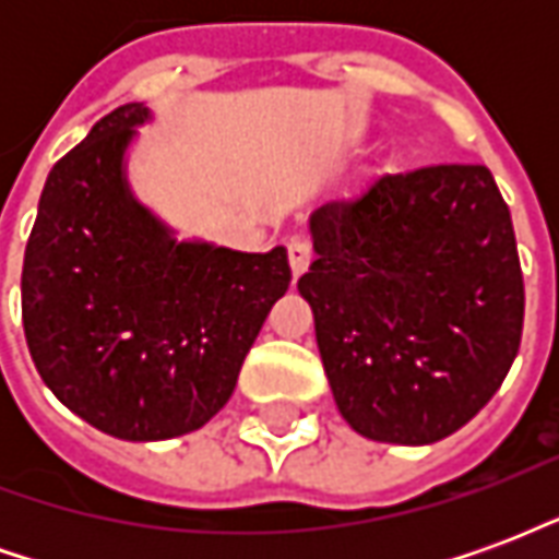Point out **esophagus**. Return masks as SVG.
Returning <instances> with one entry per match:
<instances>
[{
	"label": "esophagus",
	"mask_w": 559,
	"mask_h": 559,
	"mask_svg": "<svg viewBox=\"0 0 559 559\" xmlns=\"http://www.w3.org/2000/svg\"><path fill=\"white\" fill-rule=\"evenodd\" d=\"M311 245L305 242V239H290L287 242V260H290V269H293V275L299 278L302 275L305 269L311 266Z\"/></svg>",
	"instance_id": "esophagus-1"
}]
</instances>
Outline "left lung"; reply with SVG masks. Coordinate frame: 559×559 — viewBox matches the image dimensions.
Listing matches in <instances>:
<instances>
[{
    "mask_svg": "<svg viewBox=\"0 0 559 559\" xmlns=\"http://www.w3.org/2000/svg\"><path fill=\"white\" fill-rule=\"evenodd\" d=\"M299 278L329 386L356 433L437 443L493 399L521 347L512 215L485 164L380 176L308 218Z\"/></svg>",
    "mask_w": 559,
    "mask_h": 559,
    "instance_id": "1",
    "label": "left lung"
}]
</instances>
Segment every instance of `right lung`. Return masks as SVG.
Returning <instances> with one entry per match:
<instances>
[{
    "mask_svg": "<svg viewBox=\"0 0 559 559\" xmlns=\"http://www.w3.org/2000/svg\"><path fill=\"white\" fill-rule=\"evenodd\" d=\"M152 114L122 104L53 164L23 257L32 362L68 411L119 440H170L230 401L272 305L284 248L179 242L131 194L126 152Z\"/></svg>",
    "mask_w": 559,
    "mask_h": 559,
    "instance_id": "add662e5",
    "label": "right lung"
}]
</instances>
